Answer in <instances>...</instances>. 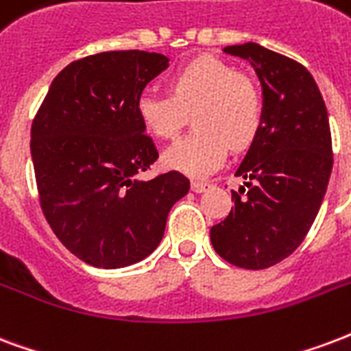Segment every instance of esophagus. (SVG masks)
Segmentation results:
<instances>
[{
    "label": "esophagus",
    "mask_w": 351,
    "mask_h": 351,
    "mask_svg": "<svg viewBox=\"0 0 351 351\" xmlns=\"http://www.w3.org/2000/svg\"><path fill=\"white\" fill-rule=\"evenodd\" d=\"M209 183H204V181H192V191L196 192V194H202L209 189Z\"/></svg>",
    "instance_id": "esophagus-1"
}]
</instances>
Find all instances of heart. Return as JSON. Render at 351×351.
<instances>
[{
	"instance_id": "heart-1",
	"label": "heart",
	"mask_w": 351,
	"mask_h": 351,
	"mask_svg": "<svg viewBox=\"0 0 351 351\" xmlns=\"http://www.w3.org/2000/svg\"><path fill=\"white\" fill-rule=\"evenodd\" d=\"M170 96L142 92L136 114L157 138H176L192 112L194 133L165 152V165L204 178L223 165L229 146L242 149L254 141L263 120V99L252 79L233 66L202 57L179 68L168 81Z\"/></svg>"
}]
</instances>
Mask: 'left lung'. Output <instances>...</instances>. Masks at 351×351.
<instances>
[{
	"label": "left lung",
	"mask_w": 351,
	"mask_h": 351,
	"mask_svg": "<svg viewBox=\"0 0 351 351\" xmlns=\"http://www.w3.org/2000/svg\"><path fill=\"white\" fill-rule=\"evenodd\" d=\"M223 51L247 60L263 88V120L237 168L250 183L231 191L233 209L210 228L228 263L263 270L296 250L315 222L333 168L328 109L307 68L246 42Z\"/></svg>",
	"instance_id": "8db88e82"
}]
</instances>
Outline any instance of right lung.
<instances>
[{
    "label": "right lung",
    "mask_w": 351,
    "mask_h": 351,
    "mask_svg": "<svg viewBox=\"0 0 351 351\" xmlns=\"http://www.w3.org/2000/svg\"><path fill=\"white\" fill-rule=\"evenodd\" d=\"M170 59L104 51L73 60L53 79L31 128V159L47 223L77 259L123 268L146 259L166 218L186 196L179 172L138 179L159 154L136 114V97Z\"/></svg>",
    "instance_id": "1"
}]
</instances>
